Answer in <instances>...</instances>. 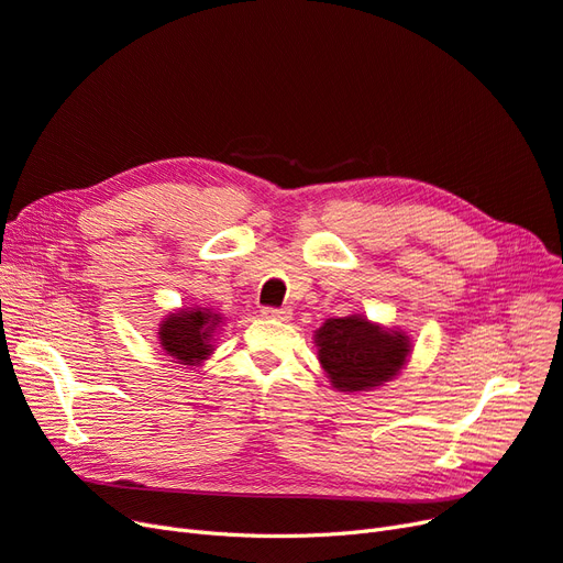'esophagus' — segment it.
<instances>
[{
	"instance_id": "obj_1",
	"label": "esophagus",
	"mask_w": 563,
	"mask_h": 563,
	"mask_svg": "<svg viewBox=\"0 0 563 563\" xmlns=\"http://www.w3.org/2000/svg\"><path fill=\"white\" fill-rule=\"evenodd\" d=\"M262 318L287 322L289 318H292V308H262Z\"/></svg>"
}]
</instances>
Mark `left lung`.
Wrapping results in <instances>:
<instances>
[{
	"label": "left lung",
	"mask_w": 563,
	"mask_h": 563,
	"mask_svg": "<svg viewBox=\"0 0 563 563\" xmlns=\"http://www.w3.org/2000/svg\"><path fill=\"white\" fill-rule=\"evenodd\" d=\"M313 343L327 378L336 391L360 394L391 383L406 368L412 341L399 327H385L362 313L329 318Z\"/></svg>",
	"instance_id": "1"
}]
</instances>
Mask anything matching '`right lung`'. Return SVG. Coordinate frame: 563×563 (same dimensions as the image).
I'll use <instances>...</instances> for the list:
<instances>
[{
    "mask_svg": "<svg viewBox=\"0 0 563 563\" xmlns=\"http://www.w3.org/2000/svg\"><path fill=\"white\" fill-rule=\"evenodd\" d=\"M224 327L222 313L203 306L176 308L157 324L159 347L172 362L192 368L201 366L216 352V336Z\"/></svg>",
    "mask_w": 563,
    "mask_h": 563,
    "instance_id": "obj_1",
    "label": "right lung"
}]
</instances>
